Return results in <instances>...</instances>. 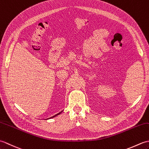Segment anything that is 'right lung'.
<instances>
[{
    "label": "right lung",
    "instance_id": "add662e5",
    "mask_svg": "<svg viewBox=\"0 0 149 149\" xmlns=\"http://www.w3.org/2000/svg\"><path fill=\"white\" fill-rule=\"evenodd\" d=\"M63 112V111H61V112H59V113H58V114H56V115H55L54 116H52V117H50V118H47V119H50V118H54V117H55V116H58V115H60V114H61V113ZM47 120V119H46Z\"/></svg>",
    "mask_w": 149,
    "mask_h": 149
}]
</instances>
